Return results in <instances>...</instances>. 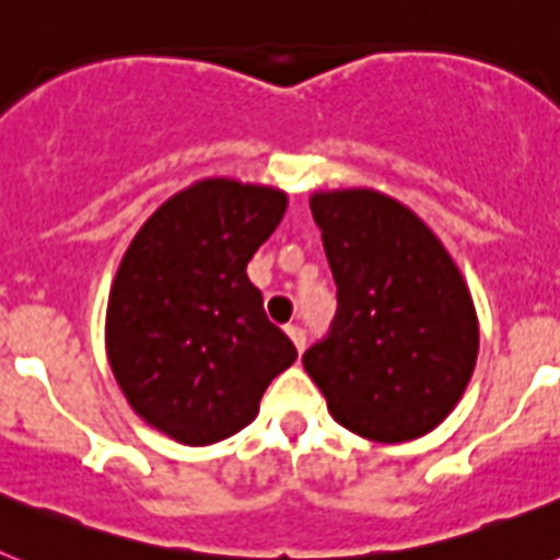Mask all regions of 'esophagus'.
<instances>
[{
    "label": "esophagus",
    "instance_id": "esophagus-1",
    "mask_svg": "<svg viewBox=\"0 0 560 560\" xmlns=\"http://www.w3.org/2000/svg\"><path fill=\"white\" fill-rule=\"evenodd\" d=\"M285 334H289V339L294 341V348L300 350V353H303V348H305V330L296 328V325H289V328H285Z\"/></svg>",
    "mask_w": 560,
    "mask_h": 560
}]
</instances>
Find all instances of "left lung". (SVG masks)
<instances>
[{
    "label": "left lung",
    "instance_id": "left-lung-1",
    "mask_svg": "<svg viewBox=\"0 0 560 560\" xmlns=\"http://www.w3.org/2000/svg\"><path fill=\"white\" fill-rule=\"evenodd\" d=\"M314 224L336 283L328 334L303 364L341 427L378 443L432 432L477 361L471 294L434 232L373 190L319 192Z\"/></svg>",
    "mask_w": 560,
    "mask_h": 560
}]
</instances>
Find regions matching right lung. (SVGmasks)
<instances>
[{
    "mask_svg": "<svg viewBox=\"0 0 560 560\" xmlns=\"http://www.w3.org/2000/svg\"><path fill=\"white\" fill-rule=\"evenodd\" d=\"M285 192L205 179L153 212L122 257L106 350L133 412L187 446L241 432L296 348L269 323L246 264Z\"/></svg>",
    "mask_w": 560,
    "mask_h": 560,
    "instance_id": "obj_1",
    "label": "right lung"
}]
</instances>
